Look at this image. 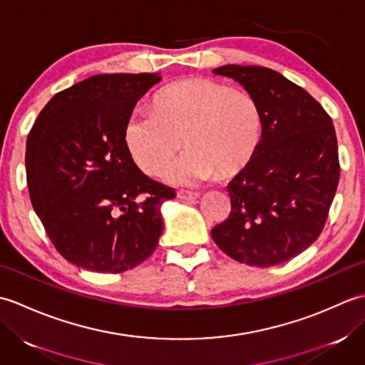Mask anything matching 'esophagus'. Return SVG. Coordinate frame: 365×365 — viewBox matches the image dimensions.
Listing matches in <instances>:
<instances>
[{
	"instance_id": "34e87169",
	"label": "esophagus",
	"mask_w": 365,
	"mask_h": 365,
	"mask_svg": "<svg viewBox=\"0 0 365 365\" xmlns=\"http://www.w3.org/2000/svg\"><path fill=\"white\" fill-rule=\"evenodd\" d=\"M177 197L182 199V200H196L199 197V192L187 191V190H178L177 191Z\"/></svg>"
}]
</instances>
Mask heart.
<instances>
[{
    "label": "heart",
    "mask_w": 365,
    "mask_h": 365,
    "mask_svg": "<svg viewBox=\"0 0 365 365\" xmlns=\"http://www.w3.org/2000/svg\"><path fill=\"white\" fill-rule=\"evenodd\" d=\"M125 144L147 175L157 177L183 144L166 180L195 185L218 174L229 178L250 165L262 138L255 100L210 78L169 84L153 97L150 111H138L125 123Z\"/></svg>",
    "instance_id": "obj_1"
}]
</instances>
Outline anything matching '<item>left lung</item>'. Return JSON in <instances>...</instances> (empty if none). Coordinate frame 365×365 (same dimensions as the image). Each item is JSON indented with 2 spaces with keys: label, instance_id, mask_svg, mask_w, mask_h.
Returning <instances> with one entry per match:
<instances>
[{
  "label": "left lung",
  "instance_id": "left-lung-1",
  "mask_svg": "<svg viewBox=\"0 0 365 365\" xmlns=\"http://www.w3.org/2000/svg\"><path fill=\"white\" fill-rule=\"evenodd\" d=\"M259 105L262 138L252 161L227 185L232 210L212 229L229 257L273 267L306 251L323 230L340 168L334 125L317 100L268 67L227 64Z\"/></svg>",
  "mask_w": 365,
  "mask_h": 365
}]
</instances>
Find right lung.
<instances>
[{
	"instance_id": "obj_1",
	"label": "right lung",
	"mask_w": 365,
	"mask_h": 365,
	"mask_svg": "<svg viewBox=\"0 0 365 365\" xmlns=\"http://www.w3.org/2000/svg\"><path fill=\"white\" fill-rule=\"evenodd\" d=\"M160 73L96 75L54 96L26 141L31 204L58 252L96 273H122L155 251L161 204L175 191L141 173L125 123Z\"/></svg>"
}]
</instances>
